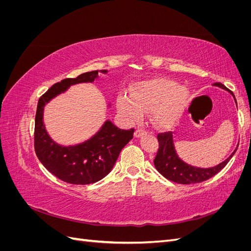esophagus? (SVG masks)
Here are the masks:
<instances>
[{
	"label": "esophagus",
	"mask_w": 251,
	"mask_h": 251,
	"mask_svg": "<svg viewBox=\"0 0 251 251\" xmlns=\"http://www.w3.org/2000/svg\"><path fill=\"white\" fill-rule=\"evenodd\" d=\"M147 134V131L146 130H142V128H137V130L135 131V137L138 138V137H141V136L146 135Z\"/></svg>",
	"instance_id": "obj_1"
}]
</instances>
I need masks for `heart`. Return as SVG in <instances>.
Segmentation results:
<instances>
[{"mask_svg":"<svg viewBox=\"0 0 251 251\" xmlns=\"http://www.w3.org/2000/svg\"><path fill=\"white\" fill-rule=\"evenodd\" d=\"M188 90L168 78H156L139 82L130 96L117 97V109L130 121H137L143 113H151L153 124L162 128L177 123L189 103Z\"/></svg>","mask_w":251,"mask_h":251,"instance_id":"b5f03b06","label":"heart"}]
</instances>
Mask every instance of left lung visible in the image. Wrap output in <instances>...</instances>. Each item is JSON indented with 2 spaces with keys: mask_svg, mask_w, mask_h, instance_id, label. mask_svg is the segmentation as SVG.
Returning a JSON list of instances; mask_svg holds the SVG:
<instances>
[{
  "mask_svg": "<svg viewBox=\"0 0 251 251\" xmlns=\"http://www.w3.org/2000/svg\"><path fill=\"white\" fill-rule=\"evenodd\" d=\"M214 86L222 88L230 92V91L224 85H222L221 82H215ZM157 138L159 142V149L154 159L155 168L163 177L179 184L200 183V182H203L205 180H208L211 177H214L215 175H217L220 171L225 168V165L229 162L231 157L234 155L238 149L237 147V149L233 151V153L222 163L214 166V168L201 169L185 163L178 157L176 150H175L174 147L172 132L159 133L157 135Z\"/></svg>",
  "mask_w": 251,
  "mask_h": 251,
  "instance_id": "left-lung-1",
  "label": "left lung"
}]
</instances>
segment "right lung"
<instances>
[{
    "instance_id": "obj_1",
    "label": "right lung",
    "mask_w": 251,
    "mask_h": 251,
    "mask_svg": "<svg viewBox=\"0 0 251 251\" xmlns=\"http://www.w3.org/2000/svg\"><path fill=\"white\" fill-rule=\"evenodd\" d=\"M107 73V70H102ZM98 71L86 72L53 85L39 100L35 115L34 150L37 158L51 174L67 183L86 185L101 180L112 171L117 158L134 134V128L121 130L107 120L92 138L77 146L62 147L53 141L43 123L45 104L72 85L92 82Z\"/></svg>"
}]
</instances>
